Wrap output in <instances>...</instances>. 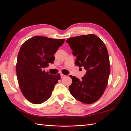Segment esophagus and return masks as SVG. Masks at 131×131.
<instances>
[{
    "label": "esophagus",
    "mask_w": 131,
    "mask_h": 131,
    "mask_svg": "<svg viewBox=\"0 0 131 131\" xmlns=\"http://www.w3.org/2000/svg\"><path fill=\"white\" fill-rule=\"evenodd\" d=\"M66 77L65 75L63 74H61V78H64V77Z\"/></svg>",
    "instance_id": "1"
}]
</instances>
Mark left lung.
Wrapping results in <instances>:
<instances>
[{"instance_id":"left-lung-1","label":"left lung","mask_w":131,"mask_h":131,"mask_svg":"<svg viewBox=\"0 0 131 131\" xmlns=\"http://www.w3.org/2000/svg\"><path fill=\"white\" fill-rule=\"evenodd\" d=\"M66 42L77 56L75 65L87 70L81 80L70 75L72 79L70 93L83 103H93L101 97L108 85L110 65L106 47L92 34L70 38Z\"/></svg>"}]
</instances>
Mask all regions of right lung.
Masks as SVG:
<instances>
[{
    "instance_id": "1",
    "label": "right lung",
    "mask_w": 131,
    "mask_h": 131,
    "mask_svg": "<svg viewBox=\"0 0 131 131\" xmlns=\"http://www.w3.org/2000/svg\"><path fill=\"white\" fill-rule=\"evenodd\" d=\"M64 40L35 36L20 47L16 67L17 78L19 89L29 102L39 104L51 97L60 74L50 75L43 68L53 63V54Z\"/></svg>"
}]
</instances>
